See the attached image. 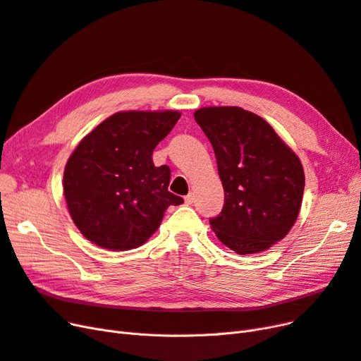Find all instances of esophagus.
<instances>
[{"instance_id":"obj_1","label":"esophagus","mask_w":361,"mask_h":361,"mask_svg":"<svg viewBox=\"0 0 361 361\" xmlns=\"http://www.w3.org/2000/svg\"><path fill=\"white\" fill-rule=\"evenodd\" d=\"M193 201H195V196H193V193H189L188 196L184 197V202L188 204V205H192V204H193Z\"/></svg>"}]
</instances>
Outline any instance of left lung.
<instances>
[{
	"instance_id": "left-lung-1",
	"label": "left lung",
	"mask_w": 361,
	"mask_h": 361,
	"mask_svg": "<svg viewBox=\"0 0 361 361\" xmlns=\"http://www.w3.org/2000/svg\"><path fill=\"white\" fill-rule=\"evenodd\" d=\"M195 120L208 137L224 189L211 229L238 255L271 248L296 223L305 173L300 159L260 116L241 106H205Z\"/></svg>"
}]
</instances>
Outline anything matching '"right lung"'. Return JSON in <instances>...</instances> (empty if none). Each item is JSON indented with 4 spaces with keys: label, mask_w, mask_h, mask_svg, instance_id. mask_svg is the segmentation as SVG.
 Here are the masks:
<instances>
[{
    "label": "right lung",
    "mask_w": 361,
    "mask_h": 361,
    "mask_svg": "<svg viewBox=\"0 0 361 361\" xmlns=\"http://www.w3.org/2000/svg\"><path fill=\"white\" fill-rule=\"evenodd\" d=\"M181 113L118 111L78 142L63 171L70 216L92 244L111 251L142 245L183 197L168 192L171 169L153 150Z\"/></svg>",
    "instance_id": "add662e5"
}]
</instances>
